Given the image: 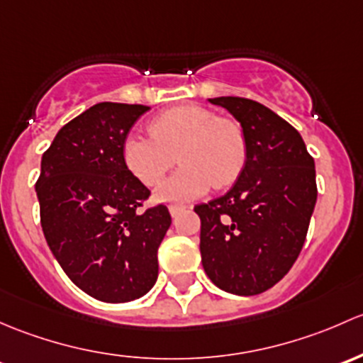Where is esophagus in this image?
Wrapping results in <instances>:
<instances>
[{
	"label": "esophagus",
	"instance_id": "obj_1",
	"mask_svg": "<svg viewBox=\"0 0 363 363\" xmlns=\"http://www.w3.org/2000/svg\"><path fill=\"white\" fill-rule=\"evenodd\" d=\"M182 211H185V206H183V204H171L169 206L171 216H178Z\"/></svg>",
	"mask_w": 363,
	"mask_h": 363
}]
</instances>
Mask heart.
<instances>
[{
  "label": "heart",
  "mask_w": 363,
  "mask_h": 363,
  "mask_svg": "<svg viewBox=\"0 0 363 363\" xmlns=\"http://www.w3.org/2000/svg\"><path fill=\"white\" fill-rule=\"evenodd\" d=\"M148 134H129L122 145L127 169L143 185L154 186L178 160L180 169L160 183L159 201H190L233 185L248 159L245 130L234 118L218 117L197 104L174 106L148 122Z\"/></svg>",
  "instance_id": "heart-1"
}]
</instances>
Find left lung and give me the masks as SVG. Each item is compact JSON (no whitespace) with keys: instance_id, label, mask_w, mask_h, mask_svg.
Masks as SVG:
<instances>
[{"instance_id":"obj_1","label":"left lung","mask_w":363,"mask_h":363,"mask_svg":"<svg viewBox=\"0 0 363 363\" xmlns=\"http://www.w3.org/2000/svg\"><path fill=\"white\" fill-rule=\"evenodd\" d=\"M241 124L248 159L222 197L197 204L201 260L218 289L257 295L292 269L316 204L315 160L297 129L246 98L209 99Z\"/></svg>"}]
</instances>
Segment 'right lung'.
I'll list each match as a JSON object with an SVG mask.
<instances>
[{"label":"right lung","mask_w":363,"mask_h":363,"mask_svg":"<svg viewBox=\"0 0 363 363\" xmlns=\"http://www.w3.org/2000/svg\"><path fill=\"white\" fill-rule=\"evenodd\" d=\"M148 110L94 104L42 157L36 196L48 248L78 289L103 302L134 301L155 285L157 250L171 225L164 204L140 211L150 190L122 159L130 127Z\"/></svg>","instance_id":"obj_1"}]
</instances>
